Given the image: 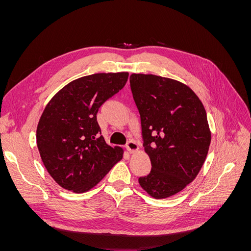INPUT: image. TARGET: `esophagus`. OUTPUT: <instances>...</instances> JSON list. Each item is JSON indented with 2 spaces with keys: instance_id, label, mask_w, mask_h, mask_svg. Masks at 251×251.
Instances as JSON below:
<instances>
[{
  "instance_id": "esophagus-1",
  "label": "esophagus",
  "mask_w": 251,
  "mask_h": 251,
  "mask_svg": "<svg viewBox=\"0 0 251 251\" xmlns=\"http://www.w3.org/2000/svg\"><path fill=\"white\" fill-rule=\"evenodd\" d=\"M126 148L128 151H130V153H134V151L138 150V146L135 140H128L126 144Z\"/></svg>"
}]
</instances>
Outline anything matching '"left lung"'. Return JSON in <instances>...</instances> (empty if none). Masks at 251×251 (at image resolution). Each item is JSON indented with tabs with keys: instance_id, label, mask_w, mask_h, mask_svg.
Returning <instances> with one entry per match:
<instances>
[{
	"instance_id": "8db88e82",
	"label": "left lung",
	"mask_w": 251,
	"mask_h": 251,
	"mask_svg": "<svg viewBox=\"0 0 251 251\" xmlns=\"http://www.w3.org/2000/svg\"><path fill=\"white\" fill-rule=\"evenodd\" d=\"M130 86L141 120L151 170L138 179L156 199L181 192L207 156L210 131L199 97L184 83L153 74H132Z\"/></svg>"
}]
</instances>
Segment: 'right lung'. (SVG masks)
Instances as JSON below:
<instances>
[{
    "mask_svg": "<svg viewBox=\"0 0 251 251\" xmlns=\"http://www.w3.org/2000/svg\"><path fill=\"white\" fill-rule=\"evenodd\" d=\"M127 76V72L96 73L75 79L45 108L36 128L37 149L45 168L63 188L89 191L123 158V149L105 143L96 114L125 87Z\"/></svg>",
    "mask_w": 251,
    "mask_h": 251,
    "instance_id": "add662e5",
    "label": "right lung"
}]
</instances>
